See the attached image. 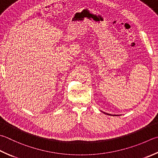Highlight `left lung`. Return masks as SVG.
I'll list each match as a JSON object with an SVG mask.
<instances>
[{"instance_id":"1","label":"left lung","mask_w":158,"mask_h":158,"mask_svg":"<svg viewBox=\"0 0 158 158\" xmlns=\"http://www.w3.org/2000/svg\"><path fill=\"white\" fill-rule=\"evenodd\" d=\"M104 114H107V115H111V114H106V113H104Z\"/></svg>"}]
</instances>
